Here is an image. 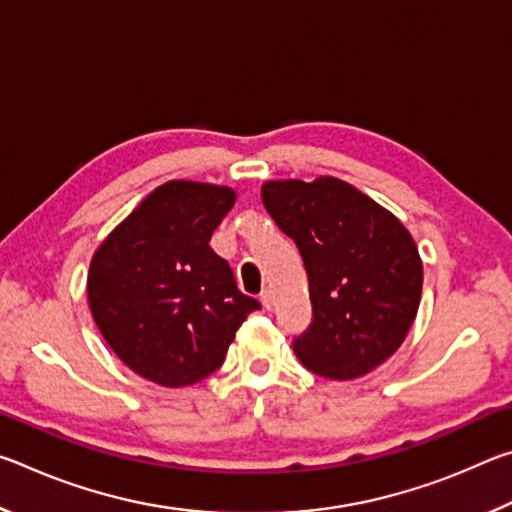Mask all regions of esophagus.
Listing matches in <instances>:
<instances>
[{
	"instance_id": "esophagus-1",
	"label": "esophagus",
	"mask_w": 512,
	"mask_h": 512,
	"mask_svg": "<svg viewBox=\"0 0 512 512\" xmlns=\"http://www.w3.org/2000/svg\"><path fill=\"white\" fill-rule=\"evenodd\" d=\"M259 300H262V305L266 309H271L273 307V291L271 289H264L262 293H259Z\"/></svg>"
}]
</instances>
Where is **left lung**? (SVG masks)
<instances>
[{"label": "left lung", "instance_id": "obj_1", "mask_svg": "<svg viewBox=\"0 0 512 512\" xmlns=\"http://www.w3.org/2000/svg\"><path fill=\"white\" fill-rule=\"evenodd\" d=\"M262 201L296 241L314 320L293 341L307 370L357 379L393 357L415 320L422 259L411 232L345 180H268Z\"/></svg>", "mask_w": 512, "mask_h": 512}]
</instances>
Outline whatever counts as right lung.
<instances>
[{
	"label": "right lung",
	"mask_w": 512,
	"mask_h": 512,
	"mask_svg": "<svg viewBox=\"0 0 512 512\" xmlns=\"http://www.w3.org/2000/svg\"><path fill=\"white\" fill-rule=\"evenodd\" d=\"M235 189L169 180L94 250L88 302L103 339L153 384H196L221 366L259 302L210 248Z\"/></svg>",
	"instance_id": "right-lung-1"
}]
</instances>
